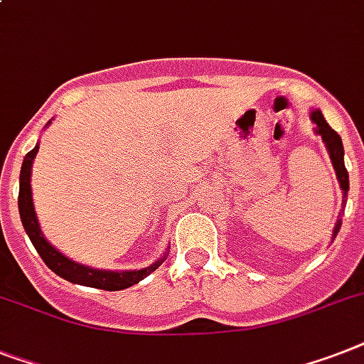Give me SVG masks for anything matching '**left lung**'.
I'll return each mask as SVG.
<instances>
[{"label": "left lung", "instance_id": "obj_1", "mask_svg": "<svg viewBox=\"0 0 364 364\" xmlns=\"http://www.w3.org/2000/svg\"><path fill=\"white\" fill-rule=\"evenodd\" d=\"M310 119L312 123L316 125L314 132L316 134L321 136V140L326 144L327 147V153L331 156V162H333V168H335V173H336V179H338V185L342 188V203H344L346 208V198H348V191H350V177H348V170L344 166V146H342V138L336 134L333 129L329 127V123L326 121L323 114L320 110H312L310 112ZM344 211V209H342ZM341 226H342V218L338 217L336 218V224L335 228H333V237L331 241L336 237V233L341 232Z\"/></svg>", "mask_w": 364, "mask_h": 364}]
</instances>
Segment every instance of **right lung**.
Returning <instances> with one entry per match:
<instances>
[{"label": "right lung", "mask_w": 364, "mask_h": 364, "mask_svg": "<svg viewBox=\"0 0 364 364\" xmlns=\"http://www.w3.org/2000/svg\"><path fill=\"white\" fill-rule=\"evenodd\" d=\"M50 125V121H48ZM46 125V127H48ZM38 151V144L23 156L22 170H20V191H18V211L22 218V226L26 233L31 239V243L37 249L38 256L43 262L54 271L58 277L69 280L73 284L90 286V288L108 289V291H119V289L131 288L144 280L147 274H151L155 269L161 267V264L166 259V254L159 258L155 264L147 265L141 269H131V271H110V269H97L90 265L78 264L63 252H59L54 245L48 243V239L44 237L41 224H38L37 213L33 205V194H31V166H33L35 156Z\"/></svg>", "instance_id": "obj_1"}]
</instances>
